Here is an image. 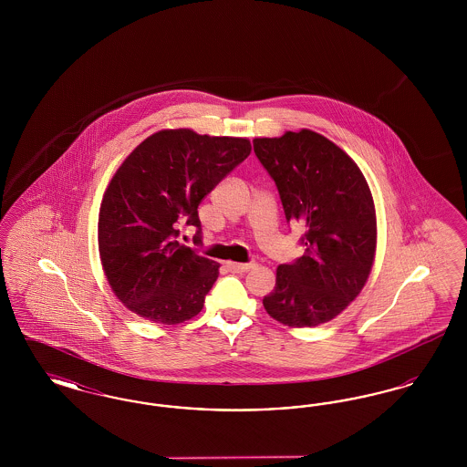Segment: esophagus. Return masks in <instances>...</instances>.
Listing matches in <instances>:
<instances>
[{"label":"esophagus","mask_w":467,"mask_h":467,"mask_svg":"<svg viewBox=\"0 0 467 467\" xmlns=\"http://www.w3.org/2000/svg\"><path fill=\"white\" fill-rule=\"evenodd\" d=\"M227 267L231 269V271H234V273H246V271H250V269H254L255 265L254 263H227Z\"/></svg>","instance_id":"34e87169"}]
</instances>
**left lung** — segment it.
Returning <instances> with one entry per match:
<instances>
[{
	"label": "left lung",
	"instance_id": "1",
	"mask_svg": "<svg viewBox=\"0 0 467 467\" xmlns=\"http://www.w3.org/2000/svg\"><path fill=\"white\" fill-rule=\"evenodd\" d=\"M254 152L275 180L287 223L305 225V255L278 266L263 305L289 327L329 322L358 296L375 261L368 182L337 145L310 130L255 138Z\"/></svg>",
	"mask_w": 467,
	"mask_h": 467
}]
</instances>
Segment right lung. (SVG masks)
I'll use <instances>...</instances> for the list:
<instances>
[{"instance_id":"right-lung-1","label":"right lung","mask_w":467,"mask_h":467,"mask_svg":"<svg viewBox=\"0 0 467 467\" xmlns=\"http://www.w3.org/2000/svg\"><path fill=\"white\" fill-rule=\"evenodd\" d=\"M252 150L246 138L164 130L143 140L105 191L98 221L99 257L113 294L156 324H180L202 310L219 263L178 242L198 206Z\"/></svg>"}]
</instances>
